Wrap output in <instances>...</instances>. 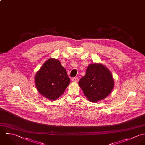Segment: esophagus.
Segmentation results:
<instances>
[{"mask_svg":"<svg viewBox=\"0 0 145 145\" xmlns=\"http://www.w3.org/2000/svg\"><path fill=\"white\" fill-rule=\"evenodd\" d=\"M72 81L73 82H77L78 81V77H73L72 78Z\"/></svg>","mask_w":145,"mask_h":145,"instance_id":"obj_1","label":"esophagus"}]
</instances>
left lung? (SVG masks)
Returning <instances> with one entry per match:
<instances>
[{"label":"left lung","instance_id":"1","mask_svg":"<svg viewBox=\"0 0 145 145\" xmlns=\"http://www.w3.org/2000/svg\"><path fill=\"white\" fill-rule=\"evenodd\" d=\"M78 84L87 99L93 103L106 98L114 86L112 73L101 63L90 64Z\"/></svg>","mask_w":145,"mask_h":145}]
</instances>
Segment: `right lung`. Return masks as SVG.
Here are the masks:
<instances>
[{
  "label": "right lung",
  "instance_id": "obj_1",
  "mask_svg": "<svg viewBox=\"0 0 145 145\" xmlns=\"http://www.w3.org/2000/svg\"><path fill=\"white\" fill-rule=\"evenodd\" d=\"M35 85L39 93L50 100H56L70 84V79L59 60L50 58L37 71Z\"/></svg>",
  "mask_w": 145,
  "mask_h": 145
}]
</instances>
